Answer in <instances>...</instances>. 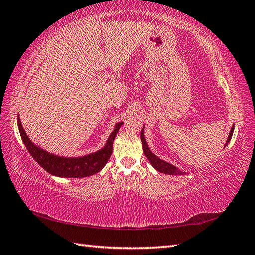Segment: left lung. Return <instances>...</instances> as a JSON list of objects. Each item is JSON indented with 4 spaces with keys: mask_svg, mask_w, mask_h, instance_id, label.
Listing matches in <instances>:
<instances>
[{
    "mask_svg": "<svg viewBox=\"0 0 255 255\" xmlns=\"http://www.w3.org/2000/svg\"><path fill=\"white\" fill-rule=\"evenodd\" d=\"M144 127V126H143ZM234 129H235V126L231 128V131L229 133V137L228 139H227V142H226V145L229 143V141L231 140V137H232V133H234ZM141 141H142V147H143V152L145 154V156H147V159L149 160V162L151 163V165H152L154 169L156 171H159L161 173H164V174H170V175H184L186 174L185 172H182L177 169V167H175L174 165H172L170 163H167V162H164L163 160L159 159L158 156L154 155L152 152H151L148 144H147V141H145V138H144V134H143V128L141 130Z\"/></svg>",
    "mask_w": 255,
    "mask_h": 255,
    "instance_id": "1",
    "label": "left lung"
}]
</instances>
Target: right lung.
<instances>
[{"label":"right lung","mask_w":255,"mask_h":255,"mask_svg":"<svg viewBox=\"0 0 255 255\" xmlns=\"http://www.w3.org/2000/svg\"><path fill=\"white\" fill-rule=\"evenodd\" d=\"M18 129L21 140L28 152L35 161L39 164L42 169H45L51 175L59 177H86L93 175L95 173L100 172L107 163L108 159L111 158L113 152V141L115 139L119 128L123 125V122L116 124L115 129L111 133L108 138L105 147L97 151L95 153H91L80 158H64V156L53 155L47 151L36 147L32 143L21 126V122L19 117L17 118Z\"/></svg>","instance_id":"add662e5"}]
</instances>
